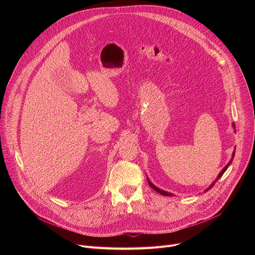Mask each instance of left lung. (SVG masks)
<instances>
[{
	"mask_svg": "<svg viewBox=\"0 0 255 255\" xmlns=\"http://www.w3.org/2000/svg\"><path fill=\"white\" fill-rule=\"evenodd\" d=\"M232 126H233V127H235L234 123L232 124ZM234 155H235V150H234V151H233V153H232V157H231L230 161H229V162H228V163L226 164V166H225V167H224V168H223V169H222V170L220 171V173H219V174H218L217 178H216V179H215V180L213 181V183H212V184L210 185V187H209V188H207V189L205 190V192H207V191H209L210 189H212V187H213V186H214V185L216 184V181H217L218 179H219V178H220V177H221V176L223 175V173H224V172H225V171L227 170L228 166H229V165H230V164L232 163V160H233V158H234ZM147 180H148V184H149V186H150V187H151V188H152V189H153L154 191H156L157 193H159L160 195H162V196H172V194H170V193H168V192H165V191H163V190H160V189H158V188H157L156 186H154V185H153V184L151 183V181L149 180V178H148V177H147Z\"/></svg>",
	"mask_w": 255,
	"mask_h": 255,
	"instance_id": "8db88e82",
	"label": "left lung"
}]
</instances>
